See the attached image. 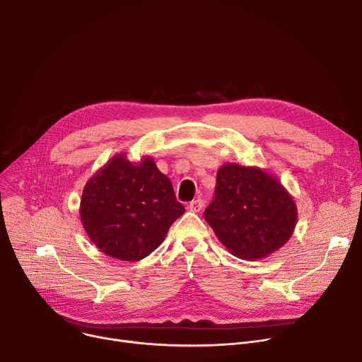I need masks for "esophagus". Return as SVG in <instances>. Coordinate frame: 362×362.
I'll return each instance as SVG.
<instances>
[{
	"mask_svg": "<svg viewBox=\"0 0 362 362\" xmlns=\"http://www.w3.org/2000/svg\"><path fill=\"white\" fill-rule=\"evenodd\" d=\"M203 206H204L203 200H202V199H197V200H192V202L189 203L188 209H189L191 211H194V213H199V211L203 209Z\"/></svg>",
	"mask_w": 362,
	"mask_h": 362,
	"instance_id": "esophagus-1",
	"label": "esophagus"
}]
</instances>
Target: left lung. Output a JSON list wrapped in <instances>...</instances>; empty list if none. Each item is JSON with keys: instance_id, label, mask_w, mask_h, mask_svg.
<instances>
[{"instance_id": "obj_1", "label": "left lung", "mask_w": 362, "mask_h": 362, "mask_svg": "<svg viewBox=\"0 0 362 362\" xmlns=\"http://www.w3.org/2000/svg\"><path fill=\"white\" fill-rule=\"evenodd\" d=\"M204 218L235 257L252 261L287 243L297 207L275 177L257 166L226 163L217 171L214 199Z\"/></svg>"}]
</instances>
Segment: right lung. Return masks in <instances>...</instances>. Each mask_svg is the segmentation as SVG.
Instances as JSON below:
<instances>
[{
  "label": "right lung",
  "instance_id": "right-lung-1",
  "mask_svg": "<svg viewBox=\"0 0 362 362\" xmlns=\"http://www.w3.org/2000/svg\"><path fill=\"white\" fill-rule=\"evenodd\" d=\"M184 211L170 178L153 159L133 163L126 153L111 158L88 180L79 207L90 239L120 261L151 255Z\"/></svg>",
  "mask_w": 362,
  "mask_h": 362
}]
</instances>
